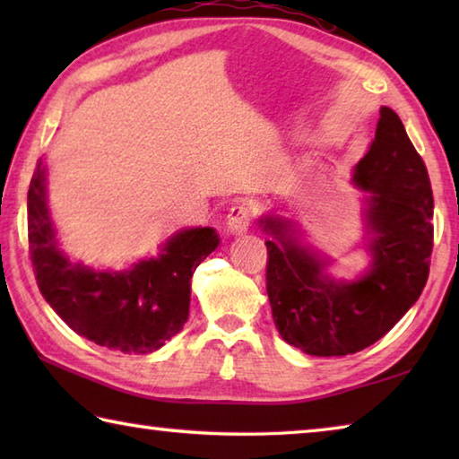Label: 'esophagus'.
<instances>
[{
    "label": "esophagus",
    "mask_w": 459,
    "mask_h": 459,
    "mask_svg": "<svg viewBox=\"0 0 459 459\" xmlns=\"http://www.w3.org/2000/svg\"><path fill=\"white\" fill-rule=\"evenodd\" d=\"M253 214H255V208L248 204V202L232 206L229 216H227L229 230L232 232V235H243V232H247L248 227H251Z\"/></svg>",
    "instance_id": "esophagus-1"
}]
</instances>
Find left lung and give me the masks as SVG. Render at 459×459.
Here are the masks:
<instances>
[{
	"instance_id": "obj_1",
	"label": "left lung",
	"mask_w": 459,
	"mask_h": 459,
	"mask_svg": "<svg viewBox=\"0 0 459 459\" xmlns=\"http://www.w3.org/2000/svg\"><path fill=\"white\" fill-rule=\"evenodd\" d=\"M364 196L368 267L356 279L328 273L330 259L301 240L298 222L265 214L267 295L281 338L312 356H346L375 344L421 295L433 248L427 168L399 115L380 107L375 139L352 169Z\"/></svg>"
}]
</instances>
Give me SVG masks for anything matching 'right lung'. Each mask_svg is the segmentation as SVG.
<instances>
[{
    "instance_id": "add662e5",
    "label": "right lung",
    "mask_w": 459,
    "mask_h": 459,
    "mask_svg": "<svg viewBox=\"0 0 459 459\" xmlns=\"http://www.w3.org/2000/svg\"><path fill=\"white\" fill-rule=\"evenodd\" d=\"M28 240L38 287L54 312L79 336L123 354L160 351L184 328L194 271L221 243L214 229L192 227L121 271L71 261L58 247L42 160L28 190Z\"/></svg>"
}]
</instances>
